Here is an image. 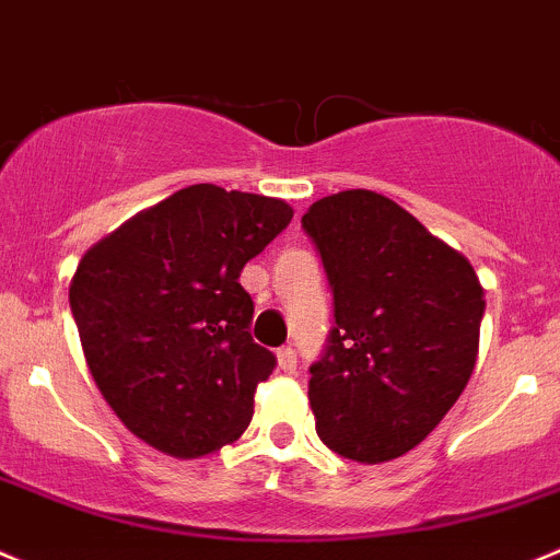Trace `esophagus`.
Returning <instances> with one entry per match:
<instances>
[{
    "label": "esophagus",
    "mask_w": 560,
    "mask_h": 560,
    "mask_svg": "<svg viewBox=\"0 0 560 560\" xmlns=\"http://www.w3.org/2000/svg\"><path fill=\"white\" fill-rule=\"evenodd\" d=\"M277 365H280V371H285V374H294V371H296V351L291 349V346L277 349Z\"/></svg>",
    "instance_id": "1"
}]
</instances>
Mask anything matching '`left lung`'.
<instances>
[{"label":"left lung","mask_w":560,"mask_h":560,"mask_svg":"<svg viewBox=\"0 0 560 560\" xmlns=\"http://www.w3.org/2000/svg\"><path fill=\"white\" fill-rule=\"evenodd\" d=\"M302 228L335 296L307 382L316 431L346 459L390 462L423 443L470 382L483 289L459 249L371 189L322 197Z\"/></svg>","instance_id":"left-lung-1"}]
</instances>
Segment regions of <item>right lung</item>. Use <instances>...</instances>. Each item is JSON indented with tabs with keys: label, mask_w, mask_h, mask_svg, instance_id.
Instances as JSON below:
<instances>
[{
	"label": "right lung",
	"mask_w": 560,
	"mask_h": 560,
	"mask_svg": "<svg viewBox=\"0 0 560 560\" xmlns=\"http://www.w3.org/2000/svg\"><path fill=\"white\" fill-rule=\"evenodd\" d=\"M291 217L277 197L195 184L82 255L68 296L84 360L142 443L197 459L244 434L275 354L249 335L238 275Z\"/></svg>",
	"instance_id": "right-lung-1"
}]
</instances>
